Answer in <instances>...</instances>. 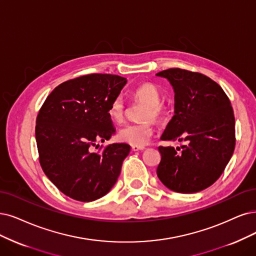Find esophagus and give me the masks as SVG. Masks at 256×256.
Listing matches in <instances>:
<instances>
[{"label":"esophagus","mask_w":256,"mask_h":256,"mask_svg":"<svg viewBox=\"0 0 256 256\" xmlns=\"http://www.w3.org/2000/svg\"><path fill=\"white\" fill-rule=\"evenodd\" d=\"M146 148L144 146H132V150L134 152H138V150H144Z\"/></svg>","instance_id":"34e87169"}]
</instances>
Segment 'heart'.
Instances as JSON below:
<instances>
[{
    "instance_id": "heart-1",
    "label": "heart",
    "mask_w": 256,
    "mask_h": 256,
    "mask_svg": "<svg viewBox=\"0 0 256 256\" xmlns=\"http://www.w3.org/2000/svg\"><path fill=\"white\" fill-rule=\"evenodd\" d=\"M132 94L136 100L146 104L148 108H144L141 115V119H144V121L123 126L118 130L117 137L122 142L133 146H144L154 134V122L150 119L153 118L156 121H162L166 117L168 110L166 104L160 102L159 90L152 83L144 82L138 85L136 88L132 90ZM108 112L112 121L121 122L124 118L126 112V103L123 98L118 96L114 99Z\"/></svg>"
}]
</instances>
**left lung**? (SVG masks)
<instances>
[{
  "mask_svg": "<svg viewBox=\"0 0 256 256\" xmlns=\"http://www.w3.org/2000/svg\"><path fill=\"white\" fill-rule=\"evenodd\" d=\"M175 92V115L162 140L186 141L180 148L159 146L157 176L170 190L196 193L213 184L235 148V118L220 85L206 76L182 68L157 74Z\"/></svg>",
  "mask_w": 256,
  "mask_h": 256,
  "instance_id": "obj_1",
  "label": "left lung"
}]
</instances>
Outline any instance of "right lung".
Returning <instances> with one entry per match:
<instances>
[{
  "label": "right lung",
  "instance_id": "obj_1",
  "mask_svg": "<svg viewBox=\"0 0 256 256\" xmlns=\"http://www.w3.org/2000/svg\"><path fill=\"white\" fill-rule=\"evenodd\" d=\"M126 84L117 74L81 76L58 85L38 114L36 140L43 172L74 200L101 198L120 175L128 144H108L98 153L92 148L115 133L108 110Z\"/></svg>",
  "mask_w": 256,
  "mask_h": 256
}]
</instances>
